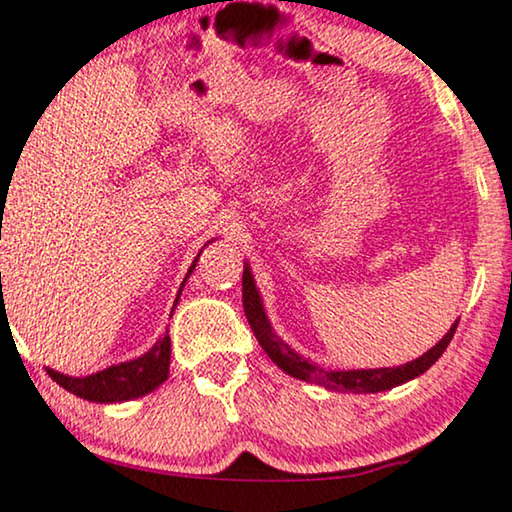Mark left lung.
Masks as SVG:
<instances>
[{
	"instance_id": "8db88e82",
	"label": "left lung",
	"mask_w": 512,
	"mask_h": 512,
	"mask_svg": "<svg viewBox=\"0 0 512 512\" xmlns=\"http://www.w3.org/2000/svg\"><path fill=\"white\" fill-rule=\"evenodd\" d=\"M242 305L258 345L265 349V354H268L270 359L284 370V373L298 377V380L321 384V387L333 389V391H349V394H377V391L398 387V384L422 375L424 370H429L433 363L440 359V354H443L447 345H450L452 335L457 331V324H459L457 321V324L445 333V338L440 340L436 347H431L429 352L419 356V359L408 361L405 366L373 368V370H326L317 366V363H312L310 359H305V356L293 352V349L286 345L277 333H272L270 321L263 312L261 296H258L254 277H251V270L247 265H244V275H242Z\"/></svg>"
}]
</instances>
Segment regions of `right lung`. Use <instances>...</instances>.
Wrapping results in <instances>:
<instances>
[{
	"instance_id": "obj_1",
	"label": "right lung",
	"mask_w": 512,
	"mask_h": 512,
	"mask_svg": "<svg viewBox=\"0 0 512 512\" xmlns=\"http://www.w3.org/2000/svg\"><path fill=\"white\" fill-rule=\"evenodd\" d=\"M195 263H198V258L193 261L188 275L193 272ZM174 303H177V300H174ZM170 354V335H165V338H160L156 345H153L144 356H139V359L118 363V366H109L107 370H100V373L86 377H69L55 373V370H48V375H51V380L58 382L62 389L83 398V401L121 403L130 401V398L149 394V391L160 387V384L167 380V375H170Z\"/></svg>"
}]
</instances>
